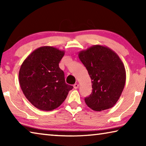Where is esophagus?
Masks as SVG:
<instances>
[{
  "mask_svg": "<svg viewBox=\"0 0 146 146\" xmlns=\"http://www.w3.org/2000/svg\"><path fill=\"white\" fill-rule=\"evenodd\" d=\"M73 88L75 89H77L78 88V84H75L73 85Z\"/></svg>",
  "mask_w": 146,
  "mask_h": 146,
  "instance_id": "esophagus-1",
  "label": "esophagus"
}]
</instances>
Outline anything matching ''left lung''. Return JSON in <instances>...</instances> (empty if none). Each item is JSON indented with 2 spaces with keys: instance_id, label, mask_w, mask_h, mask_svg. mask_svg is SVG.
Instances as JSON below:
<instances>
[{
  "instance_id": "8db88e82",
  "label": "left lung",
  "mask_w": 146,
  "mask_h": 146,
  "mask_svg": "<svg viewBox=\"0 0 146 146\" xmlns=\"http://www.w3.org/2000/svg\"><path fill=\"white\" fill-rule=\"evenodd\" d=\"M78 57L91 79L92 93L85 98L89 108L95 111L111 108L124 88L126 73L119 56L108 47L93 45L78 52Z\"/></svg>"
}]
</instances>
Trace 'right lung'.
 I'll list each match as a JSON object with an SVG mask.
<instances>
[{"label": "right lung", "mask_w": 146, "mask_h": 146, "mask_svg": "<svg viewBox=\"0 0 146 146\" xmlns=\"http://www.w3.org/2000/svg\"><path fill=\"white\" fill-rule=\"evenodd\" d=\"M65 51L52 46L34 50L22 64L19 80L21 90L32 105L51 111L59 107L73 86L65 82L58 64Z\"/></svg>", "instance_id": "add662e5"}]
</instances>
